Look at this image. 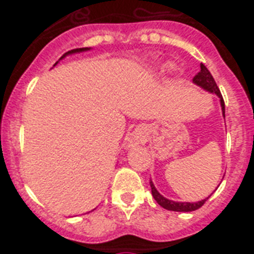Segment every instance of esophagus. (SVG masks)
<instances>
[{
	"label": "esophagus",
	"instance_id": "34e87169",
	"mask_svg": "<svg viewBox=\"0 0 254 254\" xmlns=\"http://www.w3.org/2000/svg\"><path fill=\"white\" fill-rule=\"evenodd\" d=\"M137 142H138V139H137V137H131V138L127 139V145H129V146H134V145Z\"/></svg>",
	"mask_w": 254,
	"mask_h": 254
}]
</instances>
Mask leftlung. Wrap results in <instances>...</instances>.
Returning <instances> with one entry per match:
<instances>
[{"label":"left lung","instance_id":"1","mask_svg":"<svg viewBox=\"0 0 254 254\" xmlns=\"http://www.w3.org/2000/svg\"><path fill=\"white\" fill-rule=\"evenodd\" d=\"M193 84H196L197 87L203 88L204 91L209 92V93H213V95H216L220 100V105H221V112H223V117H225V105H224V100H223V96L220 93V89L216 85V81L213 80L212 75L209 72L207 67H205L203 63L200 64V71L195 75V77L192 79ZM150 187H151V193H153V196L157 200L161 207L163 208L169 209V211H175V212H191V211H195V209L200 208L201 205L204 204L205 200L208 199V197H205L203 200L200 201H195V203H189V201H174L170 200L167 197H165L163 195L158 192V190L155 189L154 183L150 181Z\"/></svg>","mask_w":254,"mask_h":254}]
</instances>
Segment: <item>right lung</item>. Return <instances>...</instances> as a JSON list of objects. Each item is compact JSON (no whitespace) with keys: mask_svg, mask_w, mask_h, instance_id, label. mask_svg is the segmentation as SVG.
Returning a JSON list of instances; mask_svg holds the SVG:
<instances>
[{"mask_svg":"<svg viewBox=\"0 0 254 254\" xmlns=\"http://www.w3.org/2000/svg\"><path fill=\"white\" fill-rule=\"evenodd\" d=\"M88 50H91V49H89V47H84V49H75V50H71V51H68V53H65L64 55H63V57H62L61 59H59V61H62V59H64V58L67 57V55H72V54L84 53V51H88ZM57 64H58V62H57V63H55V64H54V65H57Z\"/></svg>","mask_w":254,"mask_h":254,"instance_id":"right-lung-1","label":"right lung"}]
</instances>
